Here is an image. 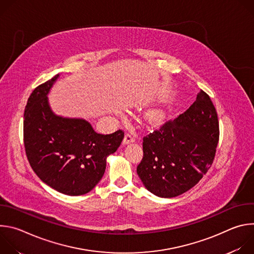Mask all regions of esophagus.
<instances>
[{
  "label": "esophagus",
  "mask_w": 254,
  "mask_h": 254,
  "mask_svg": "<svg viewBox=\"0 0 254 254\" xmlns=\"http://www.w3.org/2000/svg\"><path fill=\"white\" fill-rule=\"evenodd\" d=\"M134 141V136L131 134V133H126L125 137H124V140H123V143L124 144H127L129 142H133Z\"/></svg>",
  "instance_id": "obj_1"
}]
</instances>
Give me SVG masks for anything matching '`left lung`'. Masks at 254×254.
Segmentation results:
<instances>
[{"label":"left lung","mask_w":254,"mask_h":254,"mask_svg":"<svg viewBox=\"0 0 254 254\" xmlns=\"http://www.w3.org/2000/svg\"><path fill=\"white\" fill-rule=\"evenodd\" d=\"M218 140L215 106L200 90L184 114L143 136V157L136 173L151 193L162 198L179 196L194 187L210 169Z\"/></svg>","instance_id":"8db88e82"}]
</instances>
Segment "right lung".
Listing matches in <instances>:
<instances>
[{
	"label": "right lung",
	"instance_id": "1",
	"mask_svg": "<svg viewBox=\"0 0 254 254\" xmlns=\"http://www.w3.org/2000/svg\"><path fill=\"white\" fill-rule=\"evenodd\" d=\"M58 77L36 87L28 98L24 146L30 166L42 182L62 194L79 196L101 180L106 158L121 146L125 132L100 134L85 120L56 116L47 94Z\"/></svg>",
	"mask_w": 254,
	"mask_h": 254
}]
</instances>
